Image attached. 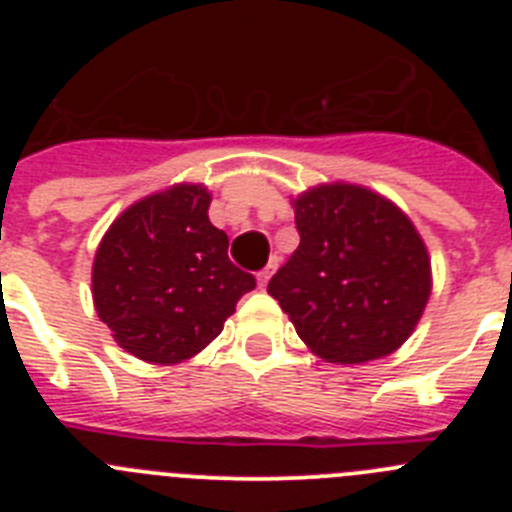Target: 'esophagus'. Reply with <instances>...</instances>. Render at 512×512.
Returning a JSON list of instances; mask_svg holds the SVG:
<instances>
[{"mask_svg": "<svg viewBox=\"0 0 512 512\" xmlns=\"http://www.w3.org/2000/svg\"><path fill=\"white\" fill-rule=\"evenodd\" d=\"M274 269H277V259H271V264L266 266V269L259 271V287L261 289H264L266 284H269V279H271V274H274Z\"/></svg>", "mask_w": 512, "mask_h": 512, "instance_id": "obj_1", "label": "esophagus"}]
</instances>
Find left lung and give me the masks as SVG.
Masks as SVG:
<instances>
[{"instance_id":"8db88e82","label":"left lung","mask_w":512,"mask_h":512,"mask_svg":"<svg viewBox=\"0 0 512 512\" xmlns=\"http://www.w3.org/2000/svg\"><path fill=\"white\" fill-rule=\"evenodd\" d=\"M295 205L300 246L271 277L297 336L330 364L382 359L431 297V259L410 217L359 184H320Z\"/></svg>"}]
</instances>
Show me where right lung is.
Returning <instances> with one entry per match:
<instances>
[{
    "instance_id": "add662e5",
    "label": "right lung",
    "mask_w": 512,
    "mask_h": 512,
    "mask_svg": "<svg viewBox=\"0 0 512 512\" xmlns=\"http://www.w3.org/2000/svg\"><path fill=\"white\" fill-rule=\"evenodd\" d=\"M202 184L148 194L104 233L92 266L97 315L128 354L179 364L215 341L235 302L256 287L228 259Z\"/></svg>"
}]
</instances>
